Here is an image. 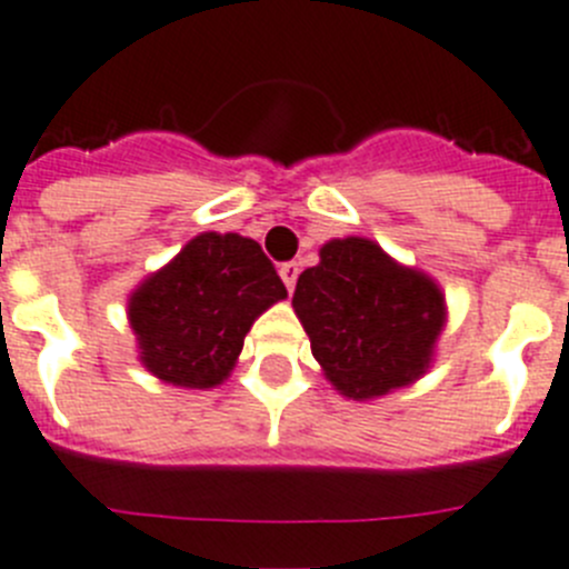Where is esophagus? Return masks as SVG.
Returning <instances> with one entry per match:
<instances>
[{"label":"esophagus","mask_w":569,"mask_h":569,"mask_svg":"<svg viewBox=\"0 0 569 569\" xmlns=\"http://www.w3.org/2000/svg\"><path fill=\"white\" fill-rule=\"evenodd\" d=\"M297 274H300V263H295V260H289V263L280 266V278H283L286 289H289V291H295Z\"/></svg>","instance_id":"obj_1"}]
</instances>
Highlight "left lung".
Returning <instances> with one entry per match:
<instances>
[{
	"label": "left lung",
	"instance_id": "left-lung-1",
	"mask_svg": "<svg viewBox=\"0 0 569 569\" xmlns=\"http://www.w3.org/2000/svg\"><path fill=\"white\" fill-rule=\"evenodd\" d=\"M331 386L371 399L422 377L445 326L431 278L393 263L366 238L329 240L291 297Z\"/></svg>",
	"mask_w": 569,
	"mask_h": 569
}]
</instances>
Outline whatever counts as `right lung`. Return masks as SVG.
Here are the masks:
<instances>
[{
  "label": "right lung",
  "instance_id": "right-lung-1",
  "mask_svg": "<svg viewBox=\"0 0 569 569\" xmlns=\"http://www.w3.org/2000/svg\"><path fill=\"white\" fill-rule=\"evenodd\" d=\"M286 297L260 243L203 232L130 297L141 362L158 380L187 388L221 386L254 317Z\"/></svg>",
  "mask_w": 569,
  "mask_h": 569
}]
</instances>
